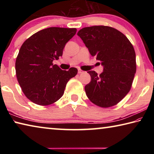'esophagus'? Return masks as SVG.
<instances>
[{"instance_id":"esophagus-1","label":"esophagus","mask_w":154,"mask_h":154,"mask_svg":"<svg viewBox=\"0 0 154 154\" xmlns=\"http://www.w3.org/2000/svg\"><path fill=\"white\" fill-rule=\"evenodd\" d=\"M78 72H79V74H82V73H83V72H84V71H82V69H78Z\"/></svg>"}]
</instances>
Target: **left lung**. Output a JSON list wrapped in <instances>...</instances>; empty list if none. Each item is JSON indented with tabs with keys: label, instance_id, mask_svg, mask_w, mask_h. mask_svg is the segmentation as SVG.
<instances>
[{
	"label": "left lung",
	"instance_id": "left-lung-1",
	"mask_svg": "<svg viewBox=\"0 0 154 154\" xmlns=\"http://www.w3.org/2000/svg\"><path fill=\"white\" fill-rule=\"evenodd\" d=\"M92 56L101 61L103 72L88 71L91 82L85 86L88 98L103 108L118 104L132 87L137 70L133 46L123 33L106 26L85 27L77 32Z\"/></svg>",
	"mask_w": 154,
	"mask_h": 154
}]
</instances>
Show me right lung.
Returning a JSON list of instances; mask_svg holds the SVG:
<instances>
[{"mask_svg":"<svg viewBox=\"0 0 154 154\" xmlns=\"http://www.w3.org/2000/svg\"><path fill=\"white\" fill-rule=\"evenodd\" d=\"M76 32V28H48L34 34L21 46L15 61L16 77L22 92L32 103L46 106L56 102L67 82L77 74L76 68L63 71L53 64Z\"/></svg>","mask_w":154,"mask_h":154,"instance_id":"obj_1","label":"right lung"}]
</instances>
